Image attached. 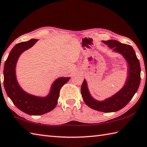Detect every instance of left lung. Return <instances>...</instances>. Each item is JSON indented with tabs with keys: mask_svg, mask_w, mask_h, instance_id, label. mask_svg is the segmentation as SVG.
<instances>
[{
	"mask_svg": "<svg viewBox=\"0 0 147 147\" xmlns=\"http://www.w3.org/2000/svg\"><path fill=\"white\" fill-rule=\"evenodd\" d=\"M112 49V52L123 56L127 64V76L123 87L114 95L102 100L95 99L90 93L88 83L84 79L81 88L82 97L89 107L104 112H113L121 110L128 104L135 95L140 83V68L139 60L131 45L122 43L117 40L103 41Z\"/></svg>",
	"mask_w": 147,
	"mask_h": 147,
	"instance_id": "8db88e82",
	"label": "left lung"
}]
</instances>
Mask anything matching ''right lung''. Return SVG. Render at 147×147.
<instances>
[{
    "instance_id": "right-lung-1",
    "label": "right lung",
    "mask_w": 147,
    "mask_h": 147,
    "mask_svg": "<svg viewBox=\"0 0 147 147\" xmlns=\"http://www.w3.org/2000/svg\"><path fill=\"white\" fill-rule=\"evenodd\" d=\"M38 40L31 39L16 45L5 62L4 69V85L7 95L20 110L32 115H42L52 111L57 104L61 87L71 78V77L58 78L53 82L49 93L45 96L31 94L21 88L16 74L18 61L20 55L32 47Z\"/></svg>"
}]
</instances>
